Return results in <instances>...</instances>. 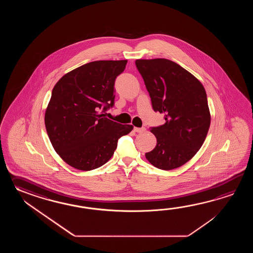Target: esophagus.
I'll return each instance as SVG.
<instances>
[{"label": "esophagus", "instance_id": "1", "mask_svg": "<svg viewBox=\"0 0 253 253\" xmlns=\"http://www.w3.org/2000/svg\"><path fill=\"white\" fill-rule=\"evenodd\" d=\"M134 130L136 133H144L145 128V127H134Z\"/></svg>", "mask_w": 253, "mask_h": 253}]
</instances>
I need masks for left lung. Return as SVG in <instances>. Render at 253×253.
I'll list each match as a JSON object with an SVG mask.
<instances>
[{
  "label": "left lung",
  "instance_id": "left-lung-1",
  "mask_svg": "<svg viewBox=\"0 0 253 253\" xmlns=\"http://www.w3.org/2000/svg\"><path fill=\"white\" fill-rule=\"evenodd\" d=\"M153 109L165 114L166 123L151 127L156 147L145 154L162 170L182 167L204 144L211 115L205 87L194 75L167 59H136Z\"/></svg>",
  "mask_w": 253,
  "mask_h": 253
}]
</instances>
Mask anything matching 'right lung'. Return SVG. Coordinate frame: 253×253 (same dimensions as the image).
<instances>
[{"mask_svg":"<svg viewBox=\"0 0 253 253\" xmlns=\"http://www.w3.org/2000/svg\"><path fill=\"white\" fill-rule=\"evenodd\" d=\"M126 63V59L92 61L65 74L54 86L45 126L54 149L70 167L82 171L102 167L119 138L132 131L133 126L102 114L114 106L115 81Z\"/></svg>","mask_w":253,"mask_h":253,"instance_id":"1","label":"right lung"}]
</instances>
